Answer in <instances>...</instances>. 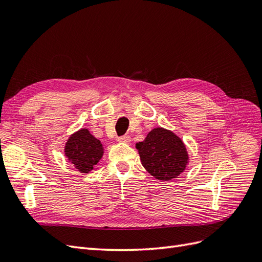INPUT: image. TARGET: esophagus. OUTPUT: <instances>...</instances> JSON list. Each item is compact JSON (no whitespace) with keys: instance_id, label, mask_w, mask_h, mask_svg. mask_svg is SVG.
Listing matches in <instances>:
<instances>
[{"instance_id":"1","label":"esophagus","mask_w":262,"mask_h":262,"mask_svg":"<svg viewBox=\"0 0 262 262\" xmlns=\"http://www.w3.org/2000/svg\"><path fill=\"white\" fill-rule=\"evenodd\" d=\"M130 141H131V138L129 136H123L118 139V142H120V143H125V144L130 143Z\"/></svg>"}]
</instances>
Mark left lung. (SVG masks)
<instances>
[{"label": "left lung", "instance_id": "8db88e82", "mask_svg": "<svg viewBox=\"0 0 262 262\" xmlns=\"http://www.w3.org/2000/svg\"><path fill=\"white\" fill-rule=\"evenodd\" d=\"M136 147L143 167L157 180L170 181L177 178L189 164L184 141L172 131L161 126L150 130Z\"/></svg>", "mask_w": 262, "mask_h": 262}]
</instances>
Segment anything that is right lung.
Segmentation results:
<instances>
[{"label": "right lung", "instance_id": "right-lung-1", "mask_svg": "<svg viewBox=\"0 0 262 262\" xmlns=\"http://www.w3.org/2000/svg\"><path fill=\"white\" fill-rule=\"evenodd\" d=\"M64 155L78 172L90 173L104 155V146L89 129L82 128L67 140Z\"/></svg>", "mask_w": 262, "mask_h": 262}]
</instances>
